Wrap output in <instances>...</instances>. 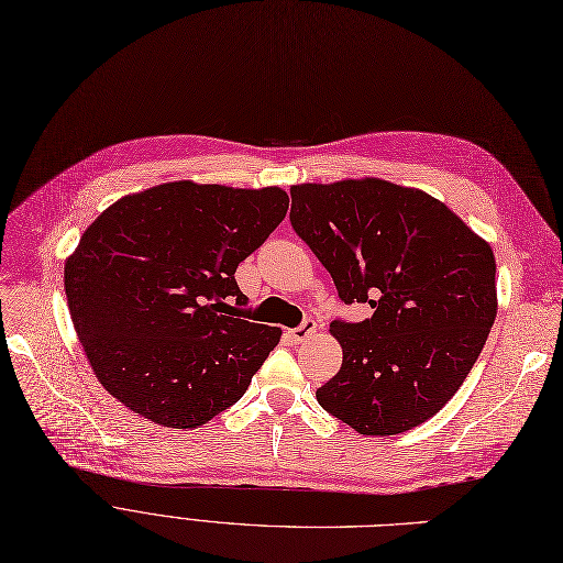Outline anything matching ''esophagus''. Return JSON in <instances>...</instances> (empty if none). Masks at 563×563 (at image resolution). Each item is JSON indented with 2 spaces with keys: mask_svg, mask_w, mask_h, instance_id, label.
<instances>
[{
  "mask_svg": "<svg viewBox=\"0 0 563 563\" xmlns=\"http://www.w3.org/2000/svg\"><path fill=\"white\" fill-rule=\"evenodd\" d=\"M316 330H318L316 320H313V318H305L298 328L288 330V339H290L292 343H302V341H307L311 334H316Z\"/></svg>",
  "mask_w": 563,
  "mask_h": 563,
  "instance_id": "1",
  "label": "esophagus"
}]
</instances>
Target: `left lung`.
<instances>
[{"label":"left lung","instance_id":"left-lung-1","mask_svg":"<svg viewBox=\"0 0 563 563\" xmlns=\"http://www.w3.org/2000/svg\"><path fill=\"white\" fill-rule=\"evenodd\" d=\"M290 224L362 323L332 320L343 347L320 408L362 435H396L459 391L497 316L495 256L456 212L380 178L290 187Z\"/></svg>","mask_w":563,"mask_h":563}]
</instances>
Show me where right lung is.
I'll return each mask as SVG.
<instances>
[{"instance_id":"add662e5","label":"right lung","mask_w":563,"mask_h":563,"mask_svg":"<svg viewBox=\"0 0 563 563\" xmlns=\"http://www.w3.org/2000/svg\"><path fill=\"white\" fill-rule=\"evenodd\" d=\"M279 187L176 180L128 195L64 267L75 332L100 385L148 421L197 428L240 400L282 330L235 318V267L286 218Z\"/></svg>"}]
</instances>
